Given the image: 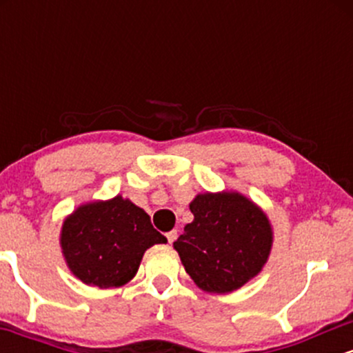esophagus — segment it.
<instances>
[{
    "mask_svg": "<svg viewBox=\"0 0 353 353\" xmlns=\"http://www.w3.org/2000/svg\"><path fill=\"white\" fill-rule=\"evenodd\" d=\"M165 237H168L169 244H172V242L176 241V239H177V230H171V232H168V234H165Z\"/></svg>",
    "mask_w": 353,
    "mask_h": 353,
    "instance_id": "esophagus-1",
    "label": "esophagus"
}]
</instances>
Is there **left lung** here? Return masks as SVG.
I'll return each instance as SVG.
<instances>
[{
	"mask_svg": "<svg viewBox=\"0 0 353 353\" xmlns=\"http://www.w3.org/2000/svg\"><path fill=\"white\" fill-rule=\"evenodd\" d=\"M194 221L174 242L185 272L201 290L230 294L261 274L274 230L267 214L237 190L197 194Z\"/></svg>",
	"mask_w": 353,
	"mask_h": 353,
	"instance_id": "obj_1",
	"label": "left lung"
}]
</instances>
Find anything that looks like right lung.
<instances>
[{
	"mask_svg": "<svg viewBox=\"0 0 353 353\" xmlns=\"http://www.w3.org/2000/svg\"><path fill=\"white\" fill-rule=\"evenodd\" d=\"M168 239L134 202L116 196L81 204L63 221L59 245L68 269L86 285L116 289L137 274L143 255Z\"/></svg>",
	"mask_w": 353,
	"mask_h": 353,
	"instance_id": "obj_1",
	"label": "right lung"
}]
</instances>
